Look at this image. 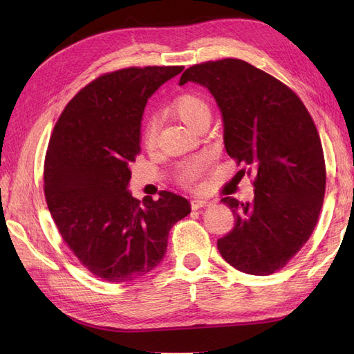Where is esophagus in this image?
<instances>
[{
    "label": "esophagus",
    "instance_id": "obj_1",
    "mask_svg": "<svg viewBox=\"0 0 354 354\" xmlns=\"http://www.w3.org/2000/svg\"><path fill=\"white\" fill-rule=\"evenodd\" d=\"M211 201H207V199H192L190 205H192V209H199V208H203V207H208L211 205Z\"/></svg>",
    "mask_w": 354,
    "mask_h": 354
}]
</instances>
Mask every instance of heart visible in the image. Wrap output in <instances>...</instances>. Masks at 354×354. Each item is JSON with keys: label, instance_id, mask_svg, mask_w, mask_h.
<instances>
[{"label": "heart", "instance_id": "heart-1", "mask_svg": "<svg viewBox=\"0 0 354 354\" xmlns=\"http://www.w3.org/2000/svg\"><path fill=\"white\" fill-rule=\"evenodd\" d=\"M173 112L183 121L186 125L195 128L202 121L211 120V108L208 102L194 93L181 94L171 104ZM159 130V121L156 115H149L143 124V143L146 147H153L156 145ZM211 167V158L208 155H199L192 158L178 167V181L183 186L196 189L201 186V180L205 176Z\"/></svg>", "mask_w": 354, "mask_h": 354}]
</instances>
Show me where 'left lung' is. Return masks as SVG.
Returning a JSON list of instances; mask_svg holds the SVG:
<instances>
[{
    "instance_id": "8db88e82",
    "label": "left lung",
    "mask_w": 354,
    "mask_h": 354,
    "mask_svg": "<svg viewBox=\"0 0 354 354\" xmlns=\"http://www.w3.org/2000/svg\"><path fill=\"white\" fill-rule=\"evenodd\" d=\"M216 99L224 147L254 177V201L223 198L234 227L217 241L221 257L243 273L283 267L313 233L325 196L326 171L316 125L298 95L272 75L239 59L186 69Z\"/></svg>"
}]
</instances>
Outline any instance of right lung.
<instances>
[{"instance_id":"1","label":"right lung","mask_w":354,"mask_h":354,"mask_svg":"<svg viewBox=\"0 0 354 354\" xmlns=\"http://www.w3.org/2000/svg\"><path fill=\"white\" fill-rule=\"evenodd\" d=\"M181 71L146 66L102 75L68 103L51 134L44 164L50 214L81 264L108 282L153 270L171 227L190 214L189 201L173 192L140 203L128 190L146 103Z\"/></svg>"}]
</instances>
